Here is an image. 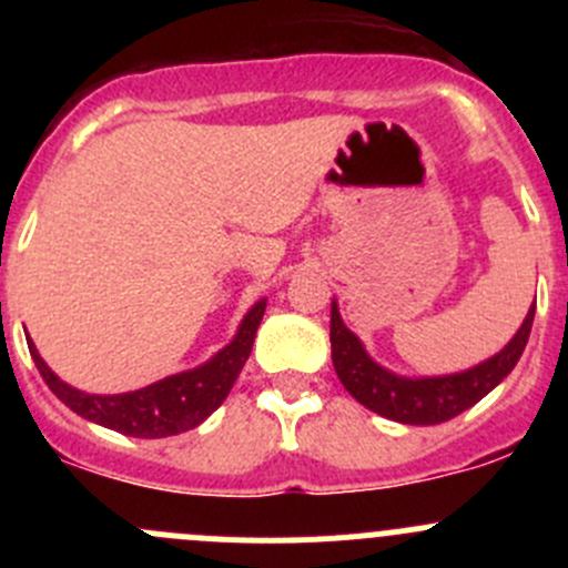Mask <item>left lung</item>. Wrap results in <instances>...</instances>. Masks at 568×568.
<instances>
[{
  "label": "left lung",
  "instance_id": "8db88e82",
  "mask_svg": "<svg viewBox=\"0 0 568 568\" xmlns=\"http://www.w3.org/2000/svg\"><path fill=\"white\" fill-rule=\"evenodd\" d=\"M532 316H536V302L530 305L517 335L495 357L484 359L473 368L443 376H400L387 371L365 352L363 341L343 324L337 302L332 300V365H335L341 385L376 415L406 423V426H437V423L450 420L478 404L511 374L528 346Z\"/></svg>",
  "mask_w": 568,
  "mask_h": 568
}]
</instances>
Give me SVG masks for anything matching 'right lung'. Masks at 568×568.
<instances>
[{
	"label": "right lung",
	"mask_w": 568,
	"mask_h": 568,
	"mask_svg": "<svg viewBox=\"0 0 568 568\" xmlns=\"http://www.w3.org/2000/svg\"><path fill=\"white\" fill-rule=\"evenodd\" d=\"M263 313H266V300H257L239 324L233 341L197 368L164 376L153 385L140 387V390L114 395L77 390L43 363L36 343H30V354L43 382L68 409L82 415L84 420L129 434V437L159 439L200 426L227 398L233 382L247 363Z\"/></svg>",
	"instance_id": "1"
}]
</instances>
